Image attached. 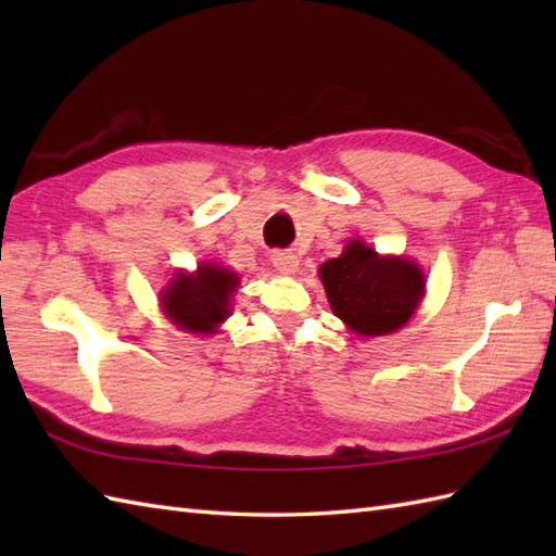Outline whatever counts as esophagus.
Returning a JSON list of instances; mask_svg holds the SVG:
<instances>
[{
  "label": "esophagus",
  "mask_w": 556,
  "mask_h": 556,
  "mask_svg": "<svg viewBox=\"0 0 556 556\" xmlns=\"http://www.w3.org/2000/svg\"><path fill=\"white\" fill-rule=\"evenodd\" d=\"M271 265H275L281 275H293L299 269V257L291 251H275L271 253Z\"/></svg>",
  "instance_id": "34e87169"
}]
</instances>
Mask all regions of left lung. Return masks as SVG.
<instances>
[{
	"label": "left lung",
	"mask_w": 556,
	"mask_h": 556,
	"mask_svg": "<svg viewBox=\"0 0 556 556\" xmlns=\"http://www.w3.org/2000/svg\"><path fill=\"white\" fill-rule=\"evenodd\" d=\"M320 279L329 308L363 337L396 332L425 296V275L413 260L380 255L358 239L320 265Z\"/></svg>",
	"instance_id": "8db88e82"
}]
</instances>
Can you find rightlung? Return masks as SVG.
<instances>
[{
    "instance_id": "add662e5",
    "label": "right lung",
    "mask_w": 556,
    "mask_h": 556,
    "mask_svg": "<svg viewBox=\"0 0 556 556\" xmlns=\"http://www.w3.org/2000/svg\"><path fill=\"white\" fill-rule=\"evenodd\" d=\"M239 289V275L217 263H200L195 271H174L160 293L164 315L186 332L215 334L231 315V296Z\"/></svg>"
}]
</instances>
